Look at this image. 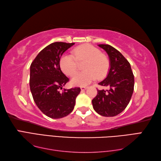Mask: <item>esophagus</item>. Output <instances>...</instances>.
I'll return each instance as SVG.
<instances>
[{
	"mask_svg": "<svg viewBox=\"0 0 161 161\" xmlns=\"http://www.w3.org/2000/svg\"><path fill=\"white\" fill-rule=\"evenodd\" d=\"M87 88L86 86H81V91H85Z\"/></svg>",
	"mask_w": 161,
	"mask_h": 161,
	"instance_id": "obj_1",
	"label": "esophagus"
}]
</instances>
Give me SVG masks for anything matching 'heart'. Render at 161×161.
Returning a JSON list of instances; mask_svg holds the SVG:
<instances>
[{
	"instance_id": "heart-1",
	"label": "heart",
	"mask_w": 161,
	"mask_h": 161,
	"mask_svg": "<svg viewBox=\"0 0 161 161\" xmlns=\"http://www.w3.org/2000/svg\"><path fill=\"white\" fill-rule=\"evenodd\" d=\"M73 54H63L60 58L59 65L65 74L73 76L77 70V61L86 60L83 65L85 70L72 78L71 84L74 86H86L97 77L102 78L107 74L109 66L108 60L97 47L90 44H84L75 48Z\"/></svg>"
}]
</instances>
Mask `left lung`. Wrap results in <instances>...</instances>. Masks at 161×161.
<instances>
[{"mask_svg":"<svg viewBox=\"0 0 161 161\" xmlns=\"http://www.w3.org/2000/svg\"><path fill=\"white\" fill-rule=\"evenodd\" d=\"M98 46L107 52L110 61L107 77L98 84L108 86L109 89L97 90L92 104L98 114L113 117L120 114L129 104L133 92L134 76L129 62L118 50L107 44Z\"/></svg>","mask_w":161,"mask_h":161,"instance_id":"1","label":"left lung"}]
</instances>
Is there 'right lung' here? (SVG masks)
Wrapping results in <instances>:
<instances>
[{
  "mask_svg": "<svg viewBox=\"0 0 161 161\" xmlns=\"http://www.w3.org/2000/svg\"><path fill=\"white\" fill-rule=\"evenodd\" d=\"M74 43L54 42L37 54L30 66V87L35 104L47 117L64 118L73 111L80 88L64 89L68 81L61 70L59 60L65 51Z\"/></svg>",
  "mask_w": 161,
  "mask_h": 161,
  "instance_id": "obj_1",
  "label": "right lung"
}]
</instances>
